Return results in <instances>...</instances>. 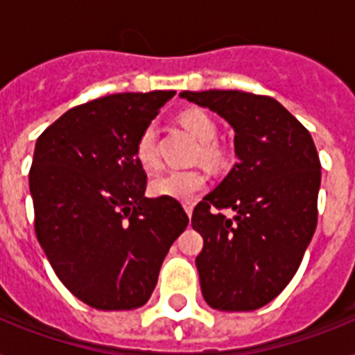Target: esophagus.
Returning a JSON list of instances; mask_svg holds the SVG:
<instances>
[{
	"mask_svg": "<svg viewBox=\"0 0 355 355\" xmlns=\"http://www.w3.org/2000/svg\"><path fill=\"white\" fill-rule=\"evenodd\" d=\"M193 202H186V205H184V208H186V214H188V216H191V214H193Z\"/></svg>",
	"mask_w": 355,
	"mask_h": 355,
	"instance_id": "obj_1",
	"label": "esophagus"
}]
</instances>
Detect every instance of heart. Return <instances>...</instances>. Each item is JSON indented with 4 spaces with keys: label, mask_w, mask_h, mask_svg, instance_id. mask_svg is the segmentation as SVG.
<instances>
[{
    "label": "heart",
    "mask_w": 355,
    "mask_h": 355,
    "mask_svg": "<svg viewBox=\"0 0 355 355\" xmlns=\"http://www.w3.org/2000/svg\"><path fill=\"white\" fill-rule=\"evenodd\" d=\"M178 121L199 144H202L200 145L202 158L216 160L219 150L214 145V139L217 138L219 128L210 114H206L205 110H199V108H191V110L180 114ZM134 156L139 166L147 171L158 167L160 158H158V150H156L155 128L147 127L141 130L136 139V145H134ZM206 184H208V175L202 169H171V171L156 175L150 180L149 189L156 197L191 200L206 188Z\"/></svg>",
    "instance_id": "heart-1"
}]
</instances>
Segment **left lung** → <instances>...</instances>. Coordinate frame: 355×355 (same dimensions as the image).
I'll use <instances>...</instances> for the list:
<instances>
[{
	"instance_id": "1",
	"label": "left lung",
	"mask_w": 355,
	"mask_h": 355,
	"mask_svg": "<svg viewBox=\"0 0 355 355\" xmlns=\"http://www.w3.org/2000/svg\"><path fill=\"white\" fill-rule=\"evenodd\" d=\"M180 97L232 125L239 158L191 216L205 239L195 259L202 297L219 311H252L286 289L317 228L320 160L313 138L269 96L208 90Z\"/></svg>"
}]
</instances>
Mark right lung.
I'll return each instance as SVG.
<instances>
[{"label": "right lung", "instance_id": "obj_1", "mask_svg": "<svg viewBox=\"0 0 355 355\" xmlns=\"http://www.w3.org/2000/svg\"><path fill=\"white\" fill-rule=\"evenodd\" d=\"M175 92L114 94L38 136L29 171L35 232L55 275L96 309H136L189 223L177 199H147L134 145Z\"/></svg>", "mask_w": 355, "mask_h": 355}]
</instances>
